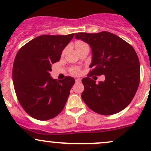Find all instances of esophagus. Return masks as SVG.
Segmentation results:
<instances>
[{
  "instance_id": "esophagus-1",
  "label": "esophagus",
  "mask_w": 151,
  "mask_h": 151,
  "mask_svg": "<svg viewBox=\"0 0 151 151\" xmlns=\"http://www.w3.org/2000/svg\"><path fill=\"white\" fill-rule=\"evenodd\" d=\"M75 81H76V82H77V83H79V82H81V79H79V78H77V79H75Z\"/></svg>"
}]
</instances>
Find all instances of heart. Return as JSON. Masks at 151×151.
Instances as JSON below:
<instances>
[{"label":"heart","instance_id":"heart-1","mask_svg":"<svg viewBox=\"0 0 151 151\" xmlns=\"http://www.w3.org/2000/svg\"><path fill=\"white\" fill-rule=\"evenodd\" d=\"M74 45H75V47H76V48H77V50L79 49H80V48H81V47H83L88 46L86 43L83 42V41H81V40L76 41L75 43H74ZM79 72H80V70H79V67H72V68H71V73L74 74V75H77V74H79Z\"/></svg>","mask_w":151,"mask_h":151}]
</instances>
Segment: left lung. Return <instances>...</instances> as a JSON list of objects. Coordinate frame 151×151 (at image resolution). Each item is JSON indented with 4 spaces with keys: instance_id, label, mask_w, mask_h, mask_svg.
I'll use <instances>...</instances> for the list:
<instances>
[{
    "instance_id": "left-lung-1",
    "label": "left lung",
    "mask_w": 151,
    "mask_h": 151,
    "mask_svg": "<svg viewBox=\"0 0 151 151\" xmlns=\"http://www.w3.org/2000/svg\"><path fill=\"white\" fill-rule=\"evenodd\" d=\"M76 39L89 45L91 69L83 78L81 99L90 109L101 115H112L131 103L140 82V62L133 47L119 36L106 31L78 32ZM104 74L105 79L96 84L91 76Z\"/></svg>"
}]
</instances>
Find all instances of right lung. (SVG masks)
I'll use <instances>...</instances> for the list:
<instances>
[{
	"label": "right lung",
	"instance_id": "right-lung-1",
	"mask_svg": "<svg viewBox=\"0 0 151 151\" xmlns=\"http://www.w3.org/2000/svg\"><path fill=\"white\" fill-rule=\"evenodd\" d=\"M73 37L74 34L38 36L22 46L15 56L13 67L15 93L26 113L34 119H53L65 107L75 80L66 77L58 81L50 72Z\"/></svg>",
	"mask_w": 151,
	"mask_h": 151
}]
</instances>
